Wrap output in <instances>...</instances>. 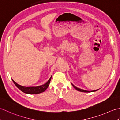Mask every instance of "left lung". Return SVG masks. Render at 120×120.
<instances>
[{"label": "left lung", "instance_id": "8db88e82", "mask_svg": "<svg viewBox=\"0 0 120 120\" xmlns=\"http://www.w3.org/2000/svg\"><path fill=\"white\" fill-rule=\"evenodd\" d=\"M72 86H74V88L75 89H76L77 91H80V92H94V91H96L98 90H94V91H86V90H82V89H79V88H78L77 87H76V86H74L73 85H72Z\"/></svg>", "mask_w": 120, "mask_h": 120}]
</instances>
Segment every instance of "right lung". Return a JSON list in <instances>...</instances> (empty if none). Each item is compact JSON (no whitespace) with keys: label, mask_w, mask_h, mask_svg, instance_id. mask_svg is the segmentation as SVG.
<instances>
[{"label":"right lung","mask_w":120,"mask_h":120,"mask_svg":"<svg viewBox=\"0 0 120 120\" xmlns=\"http://www.w3.org/2000/svg\"><path fill=\"white\" fill-rule=\"evenodd\" d=\"M51 78H52V77L49 78V79L48 80L47 82L45 84H44V85L39 86H29V87H26V86H22L15 82L13 79L12 81H13L15 85L16 86L19 90H21L22 92H23L27 94H35L42 93L43 92H44L46 90V89L48 88V86L49 85Z\"/></svg>","instance_id":"obj_1"}]
</instances>
